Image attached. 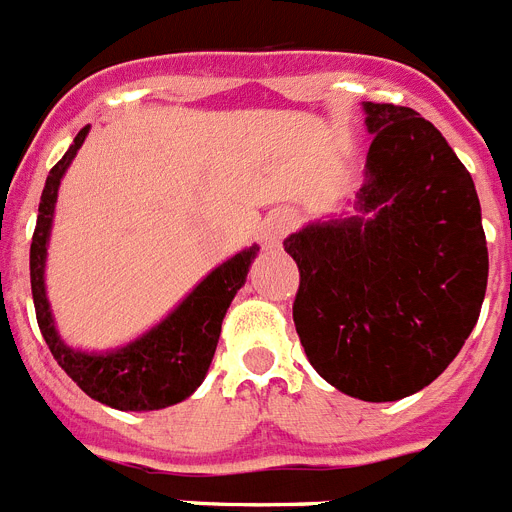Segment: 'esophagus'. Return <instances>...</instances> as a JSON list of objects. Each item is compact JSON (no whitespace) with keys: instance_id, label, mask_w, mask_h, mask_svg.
I'll return each mask as SVG.
<instances>
[{"instance_id":"1","label":"esophagus","mask_w":512,"mask_h":512,"mask_svg":"<svg viewBox=\"0 0 512 512\" xmlns=\"http://www.w3.org/2000/svg\"><path fill=\"white\" fill-rule=\"evenodd\" d=\"M295 227V214L293 211H277L274 217L266 219L264 225V240L269 246H277L282 238H285L287 232Z\"/></svg>"}]
</instances>
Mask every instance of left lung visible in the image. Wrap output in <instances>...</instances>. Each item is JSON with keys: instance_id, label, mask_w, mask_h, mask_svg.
Wrapping results in <instances>:
<instances>
[{"instance_id": "obj_1", "label": "left lung", "mask_w": 512, "mask_h": 512, "mask_svg": "<svg viewBox=\"0 0 512 512\" xmlns=\"http://www.w3.org/2000/svg\"><path fill=\"white\" fill-rule=\"evenodd\" d=\"M371 133L358 209L285 240L301 272L293 322L308 361L350 398L424 390L468 340L489 253L474 180L432 122L366 101Z\"/></svg>"}]
</instances>
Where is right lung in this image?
<instances>
[{
  "label": "right lung",
  "instance_id": "obj_1",
  "mask_svg": "<svg viewBox=\"0 0 512 512\" xmlns=\"http://www.w3.org/2000/svg\"><path fill=\"white\" fill-rule=\"evenodd\" d=\"M86 135L88 125L75 135L73 146L52 167L46 177L44 193H41V204H38L31 243V290L36 322L52 350L54 361L88 398L117 411H159V408L185 400L204 382L214 350H217L222 319L235 293L246 282L248 266L259 248H248L217 266L180 303L175 314L167 316L159 327L151 329L149 335H143L128 348L107 353V356H86V353L70 350L54 329L52 311L44 293V261L59 180L65 175L67 164L78 154L80 143L86 141Z\"/></svg>",
  "mask_w": 512,
  "mask_h": 512
}]
</instances>
